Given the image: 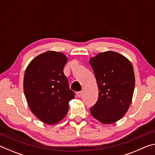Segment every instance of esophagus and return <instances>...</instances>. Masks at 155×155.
<instances>
[{"instance_id": "34e87169", "label": "esophagus", "mask_w": 155, "mask_h": 155, "mask_svg": "<svg viewBox=\"0 0 155 155\" xmlns=\"http://www.w3.org/2000/svg\"><path fill=\"white\" fill-rule=\"evenodd\" d=\"M77 96L78 97V98H80L82 96V93L81 92V91H78V92H77Z\"/></svg>"}]
</instances>
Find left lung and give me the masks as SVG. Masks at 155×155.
Wrapping results in <instances>:
<instances>
[{"instance_id":"obj_1","label":"left lung","mask_w":155,"mask_h":155,"mask_svg":"<svg viewBox=\"0 0 155 155\" xmlns=\"http://www.w3.org/2000/svg\"><path fill=\"white\" fill-rule=\"evenodd\" d=\"M98 88V99L90 111L103 124L118 121L125 115L132 102L135 88L133 65L118 52L106 51L91 57Z\"/></svg>"}]
</instances>
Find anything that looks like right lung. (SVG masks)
I'll return each instance as SVG.
<instances>
[{"label":"right lung","mask_w":155,"mask_h":155,"mask_svg":"<svg viewBox=\"0 0 155 155\" xmlns=\"http://www.w3.org/2000/svg\"><path fill=\"white\" fill-rule=\"evenodd\" d=\"M64 53L46 51L35 57L25 70L23 88L31 112L44 124L54 125L64 118L74 93L68 87Z\"/></svg>","instance_id":"right-lung-1"}]
</instances>
